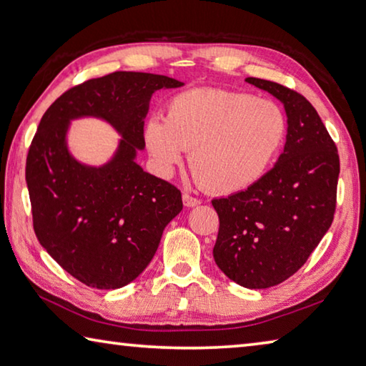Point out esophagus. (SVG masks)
I'll return each instance as SVG.
<instances>
[{
  "label": "esophagus",
  "instance_id": "34e87169",
  "mask_svg": "<svg viewBox=\"0 0 366 366\" xmlns=\"http://www.w3.org/2000/svg\"><path fill=\"white\" fill-rule=\"evenodd\" d=\"M182 202H184V205L185 207H197V205H200V200H198L197 197H194V195H190V194H184L182 195Z\"/></svg>",
  "mask_w": 366,
  "mask_h": 366
}]
</instances>
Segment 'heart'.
<instances>
[{
	"instance_id": "obj_1",
	"label": "heart",
	"mask_w": 366,
	"mask_h": 366,
	"mask_svg": "<svg viewBox=\"0 0 366 366\" xmlns=\"http://www.w3.org/2000/svg\"><path fill=\"white\" fill-rule=\"evenodd\" d=\"M287 121L280 104L244 92L194 89L168 103L166 117L145 126L148 152L171 172L190 150L197 181L214 194H234L255 184L286 140Z\"/></svg>"
}]
</instances>
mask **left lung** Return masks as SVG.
Masks as SVG:
<instances>
[{
	"label": "left lung",
	"instance_id": "1",
	"mask_svg": "<svg viewBox=\"0 0 366 366\" xmlns=\"http://www.w3.org/2000/svg\"><path fill=\"white\" fill-rule=\"evenodd\" d=\"M284 103L287 137L274 164L249 189L212 205L219 216L213 257L234 282L268 289L299 271L336 213L337 147L305 97L271 80L247 77Z\"/></svg>",
	"mask_w": 366,
	"mask_h": 366
}]
</instances>
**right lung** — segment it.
Masks as SVG:
<instances>
[{
    "mask_svg": "<svg viewBox=\"0 0 366 366\" xmlns=\"http://www.w3.org/2000/svg\"><path fill=\"white\" fill-rule=\"evenodd\" d=\"M182 85L158 74L113 72L72 86L41 117L26 163L34 231L85 286L119 289L134 281L152 262L166 224L181 213V190L142 169L135 153L145 147L152 95ZM80 115L102 117L123 135L102 169L80 165L66 152L69 121Z\"/></svg>",
    "mask_w": 366,
    "mask_h": 366,
    "instance_id": "right-lung-1",
    "label": "right lung"
}]
</instances>
